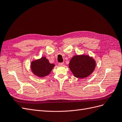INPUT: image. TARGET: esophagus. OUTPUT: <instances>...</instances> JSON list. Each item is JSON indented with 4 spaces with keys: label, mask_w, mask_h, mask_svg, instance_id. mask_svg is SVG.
Here are the masks:
<instances>
[{
    "label": "esophagus",
    "mask_w": 122,
    "mask_h": 122,
    "mask_svg": "<svg viewBox=\"0 0 122 122\" xmlns=\"http://www.w3.org/2000/svg\"><path fill=\"white\" fill-rule=\"evenodd\" d=\"M58 65L60 66H63L64 65V64L63 63V62H61V63L58 64Z\"/></svg>",
    "instance_id": "obj_1"
}]
</instances>
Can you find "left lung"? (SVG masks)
I'll return each mask as SVG.
<instances>
[{
	"label": "left lung",
	"instance_id": "8db88e82",
	"mask_svg": "<svg viewBox=\"0 0 122 122\" xmlns=\"http://www.w3.org/2000/svg\"><path fill=\"white\" fill-rule=\"evenodd\" d=\"M96 65L95 59L88 55L80 54L73 56L69 68L74 76L82 79L89 76L94 71Z\"/></svg>",
	"mask_w": 122,
	"mask_h": 122
}]
</instances>
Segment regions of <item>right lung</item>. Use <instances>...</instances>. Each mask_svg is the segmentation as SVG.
Returning <instances> with one entry per match:
<instances>
[{
	"label": "right lung",
	"mask_w": 122,
	"mask_h": 122,
	"mask_svg": "<svg viewBox=\"0 0 122 122\" xmlns=\"http://www.w3.org/2000/svg\"><path fill=\"white\" fill-rule=\"evenodd\" d=\"M55 65L51 64L45 56L32 61L30 63L32 73L39 78H43L50 74Z\"/></svg>",
	"instance_id": "1"
}]
</instances>
